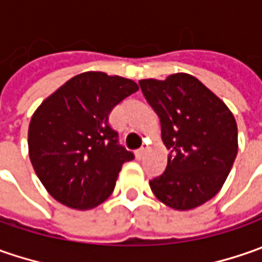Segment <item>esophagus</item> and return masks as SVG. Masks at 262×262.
<instances>
[{"label":"esophagus","instance_id":"esophagus-1","mask_svg":"<svg viewBox=\"0 0 262 262\" xmlns=\"http://www.w3.org/2000/svg\"><path fill=\"white\" fill-rule=\"evenodd\" d=\"M147 148L146 147H141V148H138V150H136V157L140 160V159H143V156L146 155Z\"/></svg>","mask_w":262,"mask_h":262}]
</instances>
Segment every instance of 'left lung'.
I'll return each instance as SVG.
<instances>
[{
  "label": "left lung",
  "mask_w": 262,
  "mask_h": 262,
  "mask_svg": "<svg viewBox=\"0 0 262 262\" xmlns=\"http://www.w3.org/2000/svg\"><path fill=\"white\" fill-rule=\"evenodd\" d=\"M138 83L160 118L162 140L169 150L166 170L150 181L153 194L178 211L203 206L222 189L236 159L235 116L191 74Z\"/></svg>",
  "instance_id": "8db88e82"
}]
</instances>
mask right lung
Wrapping results in <instances>:
<instances>
[{"mask_svg":"<svg viewBox=\"0 0 262 262\" xmlns=\"http://www.w3.org/2000/svg\"><path fill=\"white\" fill-rule=\"evenodd\" d=\"M137 90L129 78L87 71L70 78L33 112L29 157L58 203L92 210L112 194L122 165L134 155L118 146L109 114Z\"/></svg>","mask_w":262,"mask_h":262,"instance_id":"obj_1","label":"right lung"}]
</instances>
